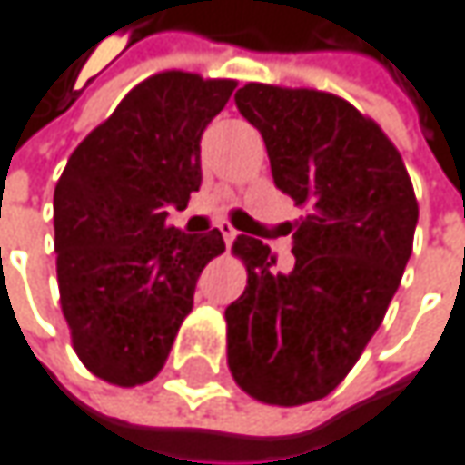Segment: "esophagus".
Listing matches in <instances>:
<instances>
[{
    "label": "esophagus",
    "instance_id": "obj_1",
    "mask_svg": "<svg viewBox=\"0 0 465 465\" xmlns=\"http://www.w3.org/2000/svg\"><path fill=\"white\" fill-rule=\"evenodd\" d=\"M218 229H221V233H223V242H226V244L232 247V242L236 239V229H233L232 223H226V221H223V223H221Z\"/></svg>",
    "mask_w": 465,
    "mask_h": 465
}]
</instances>
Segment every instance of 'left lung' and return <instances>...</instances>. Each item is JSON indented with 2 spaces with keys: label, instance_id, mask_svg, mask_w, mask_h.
<instances>
[{
  "label": "left lung",
  "instance_id": "8db88e82",
  "mask_svg": "<svg viewBox=\"0 0 465 465\" xmlns=\"http://www.w3.org/2000/svg\"><path fill=\"white\" fill-rule=\"evenodd\" d=\"M233 102L266 142L274 185L307 218L285 274L269 244L236 236L247 288L226 307L229 369L263 404H310L347 377L382 323L412 255L418 199L393 142L350 102L263 83Z\"/></svg>",
  "mask_w": 465,
  "mask_h": 465
}]
</instances>
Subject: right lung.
Here are the masks:
<instances>
[{"label": "right lung", "mask_w": 465, "mask_h": 465, "mask_svg": "<svg viewBox=\"0 0 465 465\" xmlns=\"http://www.w3.org/2000/svg\"><path fill=\"white\" fill-rule=\"evenodd\" d=\"M233 80L161 72L132 88L74 147L53 193L61 312L77 358L134 388L166 363L202 269L226 250L218 229L166 223L202 185V134Z\"/></svg>", "instance_id": "1"}]
</instances>
